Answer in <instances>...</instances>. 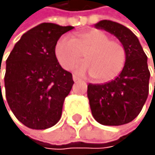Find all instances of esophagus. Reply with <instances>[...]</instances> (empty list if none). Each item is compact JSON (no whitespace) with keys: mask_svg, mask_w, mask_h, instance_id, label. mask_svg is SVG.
<instances>
[{"mask_svg":"<svg viewBox=\"0 0 155 155\" xmlns=\"http://www.w3.org/2000/svg\"><path fill=\"white\" fill-rule=\"evenodd\" d=\"M73 80H74V82H77V81H79V78L77 76H75V75H73Z\"/></svg>","mask_w":155,"mask_h":155,"instance_id":"obj_1","label":"esophagus"}]
</instances>
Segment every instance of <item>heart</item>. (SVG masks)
<instances>
[{
	"label": "heart",
	"instance_id": "1",
	"mask_svg": "<svg viewBox=\"0 0 155 155\" xmlns=\"http://www.w3.org/2000/svg\"><path fill=\"white\" fill-rule=\"evenodd\" d=\"M54 54L65 70H71L85 56L86 63L77 66L76 72L90 73L97 82H107L118 76L126 61L123 43L96 29L80 32L74 39L68 35L61 36L54 45Z\"/></svg>",
	"mask_w": 155,
	"mask_h": 155
}]
</instances>
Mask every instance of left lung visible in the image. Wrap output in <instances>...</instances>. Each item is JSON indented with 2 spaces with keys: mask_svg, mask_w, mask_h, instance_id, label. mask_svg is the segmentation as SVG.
<instances>
[{
  "mask_svg": "<svg viewBox=\"0 0 155 155\" xmlns=\"http://www.w3.org/2000/svg\"><path fill=\"white\" fill-rule=\"evenodd\" d=\"M95 27L114 34L123 43L126 62L120 75L112 81L87 86L91 113L99 124L105 126L128 124L139 115L148 96L150 73L147 57L137 36L124 25L101 20Z\"/></svg>",
  "mask_w": 155,
  "mask_h": 155,
  "instance_id": "1",
  "label": "left lung"
}]
</instances>
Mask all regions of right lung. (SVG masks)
<instances>
[{
  "label": "right lung",
  "mask_w": 155,
  "mask_h": 155,
  "mask_svg": "<svg viewBox=\"0 0 155 155\" xmlns=\"http://www.w3.org/2000/svg\"><path fill=\"white\" fill-rule=\"evenodd\" d=\"M73 28L54 23L35 26L21 36L6 61L7 102L14 116L30 129H48L61 119L74 81L58 62L54 45Z\"/></svg>",
  "instance_id": "add662e5"
}]
</instances>
